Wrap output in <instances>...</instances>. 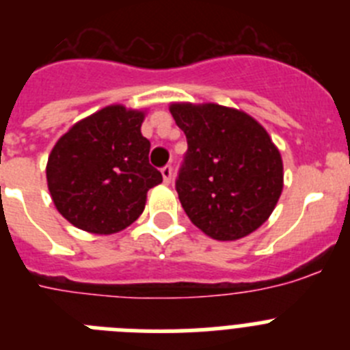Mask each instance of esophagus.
<instances>
[{
	"instance_id": "obj_1",
	"label": "esophagus",
	"mask_w": 350,
	"mask_h": 350,
	"mask_svg": "<svg viewBox=\"0 0 350 350\" xmlns=\"http://www.w3.org/2000/svg\"><path fill=\"white\" fill-rule=\"evenodd\" d=\"M161 175H163V180H165L166 184H170V182H172V177H173L172 166H170V165L163 166V168H161Z\"/></svg>"
}]
</instances>
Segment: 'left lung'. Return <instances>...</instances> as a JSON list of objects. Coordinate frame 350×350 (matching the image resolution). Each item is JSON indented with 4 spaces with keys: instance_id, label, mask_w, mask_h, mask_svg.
I'll use <instances>...</instances> for the list:
<instances>
[{
    "instance_id": "obj_1",
    "label": "left lung",
    "mask_w": 350,
    "mask_h": 350,
    "mask_svg": "<svg viewBox=\"0 0 350 350\" xmlns=\"http://www.w3.org/2000/svg\"><path fill=\"white\" fill-rule=\"evenodd\" d=\"M170 112L187 138L175 189L191 222L222 242L258 230L284 187L282 157L267 129L215 103H173Z\"/></svg>"
}]
</instances>
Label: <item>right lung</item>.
I'll use <instances>...</instances> for the list:
<instances>
[{
	"label": "right lung",
	"instance_id": "right-lung-1",
	"mask_svg": "<svg viewBox=\"0 0 350 350\" xmlns=\"http://www.w3.org/2000/svg\"><path fill=\"white\" fill-rule=\"evenodd\" d=\"M145 113L122 105L101 108L71 126L52 148L47 184L52 202L79 230L112 234L140 217L147 191L163 182L148 163Z\"/></svg>",
	"mask_w": 350,
	"mask_h": 350
}]
</instances>
